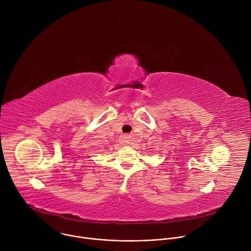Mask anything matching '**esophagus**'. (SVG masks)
I'll return each instance as SVG.
<instances>
[{
	"mask_svg": "<svg viewBox=\"0 0 251 251\" xmlns=\"http://www.w3.org/2000/svg\"><path fill=\"white\" fill-rule=\"evenodd\" d=\"M121 142L123 143V144H127V143L129 142V137L127 136V135H123V136H121Z\"/></svg>",
	"mask_w": 251,
	"mask_h": 251,
	"instance_id": "34e87169",
	"label": "esophagus"
}]
</instances>
